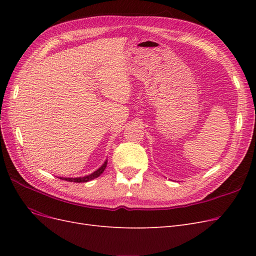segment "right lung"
<instances>
[{
	"mask_svg": "<svg viewBox=\"0 0 256 256\" xmlns=\"http://www.w3.org/2000/svg\"><path fill=\"white\" fill-rule=\"evenodd\" d=\"M106 164H108V160H106L102 164V166H100L99 168H97L95 172H92V174L86 175V176H83V177H60V180H63L72 182H88L90 180H95V178H97L98 176L102 175L106 170Z\"/></svg>",
	"mask_w": 256,
	"mask_h": 256,
	"instance_id": "obj_1",
	"label": "right lung"
}]
</instances>
